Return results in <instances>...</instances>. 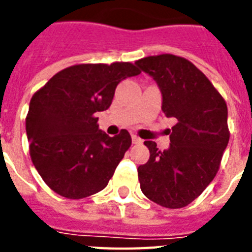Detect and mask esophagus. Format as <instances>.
I'll list each match as a JSON object with an SVG mask.
<instances>
[{"label": "esophagus", "instance_id": "1", "mask_svg": "<svg viewBox=\"0 0 252 252\" xmlns=\"http://www.w3.org/2000/svg\"><path fill=\"white\" fill-rule=\"evenodd\" d=\"M132 142L136 144V145H140V144H142V140L140 137H137V136H132Z\"/></svg>", "mask_w": 252, "mask_h": 252}]
</instances>
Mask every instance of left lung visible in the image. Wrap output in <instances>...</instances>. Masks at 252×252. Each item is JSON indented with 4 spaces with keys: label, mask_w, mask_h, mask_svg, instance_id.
Here are the masks:
<instances>
[{
    "label": "left lung",
    "mask_w": 252,
    "mask_h": 252,
    "mask_svg": "<svg viewBox=\"0 0 252 252\" xmlns=\"http://www.w3.org/2000/svg\"><path fill=\"white\" fill-rule=\"evenodd\" d=\"M157 82L162 111L175 119L168 149L145 141L149 161L138 166L142 193L162 207L176 209L192 203L219 171L229 142L227 107L219 91L191 61L158 55L136 61Z\"/></svg>",
    "instance_id": "obj_1"
}]
</instances>
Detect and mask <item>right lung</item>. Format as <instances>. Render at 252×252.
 <instances>
[{
    "label": "right lung",
    "instance_id": "right-lung-1",
    "mask_svg": "<svg viewBox=\"0 0 252 252\" xmlns=\"http://www.w3.org/2000/svg\"><path fill=\"white\" fill-rule=\"evenodd\" d=\"M137 74L130 63L73 65L32 95L26 118L30 156L56 193L84 199L108 184L132 138L126 129L110 137L95 114L111 106L123 80Z\"/></svg>",
    "mask_w": 252,
    "mask_h": 252
}]
</instances>
